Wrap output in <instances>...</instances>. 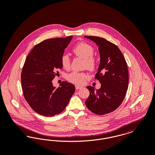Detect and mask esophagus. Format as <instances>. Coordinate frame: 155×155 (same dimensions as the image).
I'll use <instances>...</instances> for the list:
<instances>
[{"label":"esophagus","instance_id":"obj_1","mask_svg":"<svg viewBox=\"0 0 155 155\" xmlns=\"http://www.w3.org/2000/svg\"><path fill=\"white\" fill-rule=\"evenodd\" d=\"M82 88V87L81 86H78V85H76L75 86V89H80Z\"/></svg>","mask_w":155,"mask_h":155}]
</instances>
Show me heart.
Returning <instances> with one entry per match:
<instances>
[{
  "label": "heart",
  "mask_w": 155,
  "mask_h": 155,
  "mask_svg": "<svg viewBox=\"0 0 155 155\" xmlns=\"http://www.w3.org/2000/svg\"><path fill=\"white\" fill-rule=\"evenodd\" d=\"M73 52L77 56L85 60V66L89 70H92L96 67V61L93 56L94 49L87 43L80 42L76 45L73 49ZM61 64L64 69L69 68L70 66V59L68 54H64L61 58ZM87 74L84 73L73 71L67 75V79L72 83L77 85L82 84L87 78Z\"/></svg>",
  "instance_id": "heart-1"
}]
</instances>
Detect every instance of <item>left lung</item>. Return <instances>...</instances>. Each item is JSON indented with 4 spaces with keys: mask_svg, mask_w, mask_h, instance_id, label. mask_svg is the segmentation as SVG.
I'll return each mask as SVG.
<instances>
[{
    "mask_svg": "<svg viewBox=\"0 0 155 155\" xmlns=\"http://www.w3.org/2000/svg\"><path fill=\"white\" fill-rule=\"evenodd\" d=\"M84 37L98 46L100 64L95 77L101 84L97 90L91 86L87 87L90 94L85 104L92 112L103 115L115 110L124 100L128 86L127 65L116 45L102 38Z\"/></svg>",
    "mask_w": 155,
    "mask_h": 155,
    "instance_id": "obj_1",
    "label": "left lung"
}]
</instances>
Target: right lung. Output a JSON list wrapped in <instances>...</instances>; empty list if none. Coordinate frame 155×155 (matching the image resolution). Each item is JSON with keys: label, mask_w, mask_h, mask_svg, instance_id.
I'll list each match as a JSON object with an SVG mask.
<instances>
[{"label": "right lung", "mask_w": 155, "mask_h": 155, "mask_svg": "<svg viewBox=\"0 0 155 155\" xmlns=\"http://www.w3.org/2000/svg\"><path fill=\"white\" fill-rule=\"evenodd\" d=\"M72 38L45 40L27 55L21 73L22 91L31 107L41 115L59 114L74 94L73 84L63 81L56 88L52 83L56 71L63 68L61 58Z\"/></svg>", "instance_id": "obj_1"}]
</instances>
